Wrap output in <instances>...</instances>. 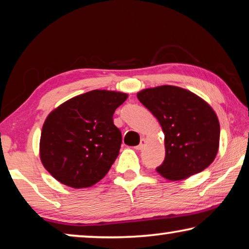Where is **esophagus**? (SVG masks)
Listing matches in <instances>:
<instances>
[{
  "instance_id": "esophagus-1",
  "label": "esophagus",
  "mask_w": 249,
  "mask_h": 249,
  "mask_svg": "<svg viewBox=\"0 0 249 249\" xmlns=\"http://www.w3.org/2000/svg\"><path fill=\"white\" fill-rule=\"evenodd\" d=\"M145 146H146V141H145L144 138H142V139H141V144L136 146V149H139V151H141V149L144 148Z\"/></svg>"
}]
</instances>
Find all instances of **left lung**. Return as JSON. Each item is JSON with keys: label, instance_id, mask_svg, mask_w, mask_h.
I'll use <instances>...</instances> for the list:
<instances>
[{"label": "left lung", "instance_id": "left-lung-1", "mask_svg": "<svg viewBox=\"0 0 249 249\" xmlns=\"http://www.w3.org/2000/svg\"><path fill=\"white\" fill-rule=\"evenodd\" d=\"M141 103L158 119L164 132L165 159L160 175L181 180L205 170L219 149L220 124L213 108L192 91L159 86L137 94Z\"/></svg>", "mask_w": 249, "mask_h": 249}]
</instances>
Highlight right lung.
Instances as JSON below:
<instances>
[{
    "label": "right lung",
    "instance_id": "1",
    "mask_svg": "<svg viewBox=\"0 0 249 249\" xmlns=\"http://www.w3.org/2000/svg\"><path fill=\"white\" fill-rule=\"evenodd\" d=\"M127 97L120 91L90 90L64 102L47 115L39 155L44 168L57 181L87 188L104 178L122 142L113 114Z\"/></svg>",
    "mask_w": 249,
    "mask_h": 249
}]
</instances>
